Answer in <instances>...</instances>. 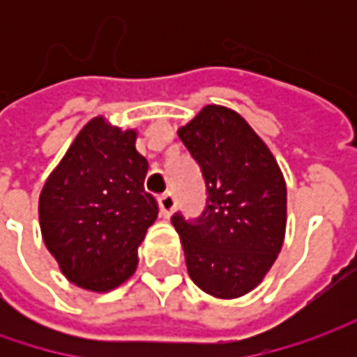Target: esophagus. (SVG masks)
<instances>
[{"label": "esophagus", "mask_w": 357, "mask_h": 357, "mask_svg": "<svg viewBox=\"0 0 357 357\" xmlns=\"http://www.w3.org/2000/svg\"><path fill=\"white\" fill-rule=\"evenodd\" d=\"M158 204H160V213L165 218H169L174 213V206H176V200H174V195H172L171 190H167L165 195H160L158 197Z\"/></svg>", "instance_id": "34e87169"}]
</instances>
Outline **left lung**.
<instances>
[{
  "label": "left lung",
  "mask_w": 357,
  "mask_h": 357,
  "mask_svg": "<svg viewBox=\"0 0 357 357\" xmlns=\"http://www.w3.org/2000/svg\"><path fill=\"white\" fill-rule=\"evenodd\" d=\"M176 132L200 165L208 192L197 225L172 216L188 276L208 296L234 300L264 280L282 250L284 174L234 109L206 105Z\"/></svg>",
  "instance_id": "left-lung-1"
}]
</instances>
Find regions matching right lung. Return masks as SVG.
I'll use <instances>...</instances> for the list:
<instances>
[{
	"mask_svg": "<svg viewBox=\"0 0 357 357\" xmlns=\"http://www.w3.org/2000/svg\"><path fill=\"white\" fill-rule=\"evenodd\" d=\"M137 129L103 115L79 130L39 195V227L61 274L75 286L105 294L135 274L139 246L158 206L144 190L146 158Z\"/></svg>",
	"mask_w": 357,
	"mask_h": 357,
	"instance_id": "add662e5",
	"label": "right lung"
}]
</instances>
